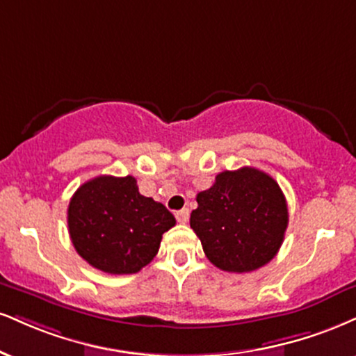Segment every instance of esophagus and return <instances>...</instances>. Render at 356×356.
<instances>
[{"instance_id": "esophagus-1", "label": "esophagus", "mask_w": 356, "mask_h": 356, "mask_svg": "<svg viewBox=\"0 0 356 356\" xmlns=\"http://www.w3.org/2000/svg\"><path fill=\"white\" fill-rule=\"evenodd\" d=\"M175 219L181 222V224H186L189 220V209H182V211L175 212Z\"/></svg>"}]
</instances>
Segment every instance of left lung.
<instances>
[{
    "label": "left lung",
    "instance_id": "8db88e82",
    "mask_svg": "<svg viewBox=\"0 0 356 356\" xmlns=\"http://www.w3.org/2000/svg\"><path fill=\"white\" fill-rule=\"evenodd\" d=\"M191 227L207 259L220 270L245 273L277 255L289 225L284 192L255 167L217 174L211 189L197 194Z\"/></svg>",
    "mask_w": 356,
    "mask_h": 356
}]
</instances>
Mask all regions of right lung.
<instances>
[{
	"instance_id": "right-lung-1",
	"label": "right lung",
	"mask_w": 356,
	"mask_h": 356,
	"mask_svg": "<svg viewBox=\"0 0 356 356\" xmlns=\"http://www.w3.org/2000/svg\"><path fill=\"white\" fill-rule=\"evenodd\" d=\"M175 225L161 202L139 194L132 175H99L84 182L67 207L76 252L111 275L136 273L159 252L162 234Z\"/></svg>"
}]
</instances>
